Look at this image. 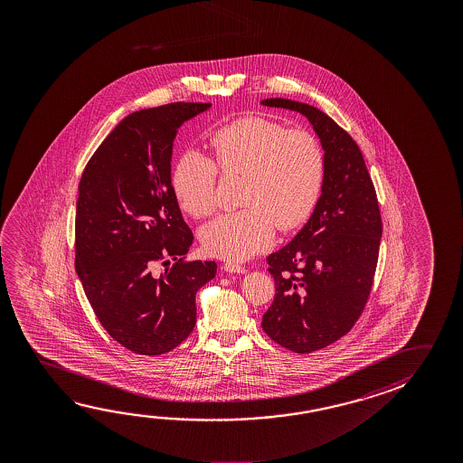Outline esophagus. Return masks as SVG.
<instances>
[{"label": "esophagus", "mask_w": 463, "mask_h": 463, "mask_svg": "<svg viewBox=\"0 0 463 463\" xmlns=\"http://www.w3.org/2000/svg\"><path fill=\"white\" fill-rule=\"evenodd\" d=\"M224 271H226V273L234 274L247 273V269H245V268H243L242 265H237V263H232V261H228V263H224Z\"/></svg>", "instance_id": "obj_1"}]
</instances>
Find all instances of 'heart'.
<instances>
[{
	"mask_svg": "<svg viewBox=\"0 0 463 463\" xmlns=\"http://www.w3.org/2000/svg\"><path fill=\"white\" fill-rule=\"evenodd\" d=\"M222 175H243L239 212L224 213L200 231L206 253L247 260L282 231L302 226L318 203L325 156L317 137L288 130L265 118H242L210 137ZM197 150L184 152L173 171V189L185 212L205 218L216 208L218 169Z\"/></svg>",
	"mask_w": 463,
	"mask_h": 463,
	"instance_id": "1",
	"label": "heart"
}]
</instances>
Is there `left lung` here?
I'll list each match as a JSON object with an SVG mask.
<instances>
[{
	"label": "left lung",
	"instance_id": "left-lung-1",
	"mask_svg": "<svg viewBox=\"0 0 463 463\" xmlns=\"http://www.w3.org/2000/svg\"><path fill=\"white\" fill-rule=\"evenodd\" d=\"M260 103L304 114L325 152L310 220L266 258L276 296L261 327L282 347L310 354L349 333L364 311L383 234L378 198L358 145L326 113L294 99Z\"/></svg>",
	"mask_w": 463,
	"mask_h": 463
}]
</instances>
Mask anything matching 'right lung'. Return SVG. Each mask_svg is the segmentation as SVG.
Masks as SVG:
<instances>
[{
  "label": "right lung",
  "mask_w": 463,
  "mask_h": 463,
  "mask_svg": "<svg viewBox=\"0 0 463 463\" xmlns=\"http://www.w3.org/2000/svg\"><path fill=\"white\" fill-rule=\"evenodd\" d=\"M212 103H171L124 118L93 153L76 202V271L101 326L122 347L161 355L189 337L214 261L183 263L194 235L171 184L177 130ZM176 263L155 275L159 259Z\"/></svg>",
  "instance_id": "1"
}]
</instances>
